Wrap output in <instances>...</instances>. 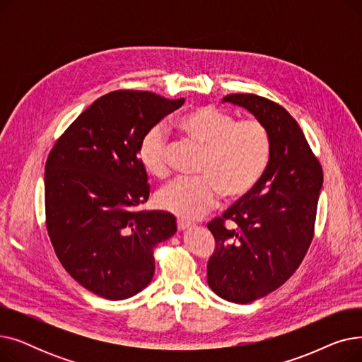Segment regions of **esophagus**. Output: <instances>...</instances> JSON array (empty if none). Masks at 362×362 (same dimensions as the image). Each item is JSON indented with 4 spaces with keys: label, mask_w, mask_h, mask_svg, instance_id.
Listing matches in <instances>:
<instances>
[{
    "label": "esophagus",
    "mask_w": 362,
    "mask_h": 362,
    "mask_svg": "<svg viewBox=\"0 0 362 362\" xmlns=\"http://www.w3.org/2000/svg\"><path fill=\"white\" fill-rule=\"evenodd\" d=\"M192 224L189 223V221H185V220H177V229L180 230V232H183V230H186V229H189V227H191Z\"/></svg>",
    "instance_id": "34e87169"
}]
</instances>
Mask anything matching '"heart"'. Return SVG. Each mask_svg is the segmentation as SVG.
Instances as JSON below:
<instances>
[{"mask_svg":"<svg viewBox=\"0 0 362 362\" xmlns=\"http://www.w3.org/2000/svg\"><path fill=\"white\" fill-rule=\"evenodd\" d=\"M175 127L187 142L204 148L198 179H177L157 194L163 210L195 220L218 204L248 195L261 180L270 160L269 132L257 120L235 119L213 105L186 111ZM139 161L148 175L170 173V144L163 127H152L139 145Z\"/></svg>","mask_w":362,"mask_h":362,"instance_id":"obj_1","label":"heart"}]
</instances>
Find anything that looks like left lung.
Instances as JSON below:
<instances>
[{"label": "left lung", "mask_w": 362, "mask_h": 362, "mask_svg": "<svg viewBox=\"0 0 362 362\" xmlns=\"http://www.w3.org/2000/svg\"><path fill=\"white\" fill-rule=\"evenodd\" d=\"M223 103L250 111L270 136V160L258 185L208 223L216 239L206 264L208 286L226 300L250 303L280 288L305 257L322 170L299 124L281 105L252 93L227 95Z\"/></svg>", "instance_id": "8db88e82"}]
</instances>
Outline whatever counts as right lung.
<instances>
[{"label":"right lung","mask_w":362,"mask_h":362,"mask_svg":"<svg viewBox=\"0 0 362 362\" xmlns=\"http://www.w3.org/2000/svg\"><path fill=\"white\" fill-rule=\"evenodd\" d=\"M185 103L144 90L110 92L55 142L45 164L47 229L66 272L92 293L119 300L156 272L154 248L177 230L165 211H138L149 197L142 138Z\"/></svg>","instance_id":"1"}]
</instances>
